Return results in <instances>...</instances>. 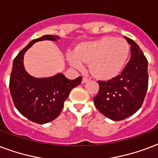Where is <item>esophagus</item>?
<instances>
[{"label":"esophagus","mask_w":158,"mask_h":158,"mask_svg":"<svg viewBox=\"0 0 158 158\" xmlns=\"http://www.w3.org/2000/svg\"><path fill=\"white\" fill-rule=\"evenodd\" d=\"M89 79H88V78H85V77H84L83 79H82V82H83V83H87V82H89Z\"/></svg>","instance_id":"obj_1"}]
</instances>
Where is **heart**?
<instances>
[{
  "instance_id": "obj_1",
  "label": "heart",
  "mask_w": 158,
  "mask_h": 158,
  "mask_svg": "<svg viewBox=\"0 0 158 158\" xmlns=\"http://www.w3.org/2000/svg\"><path fill=\"white\" fill-rule=\"evenodd\" d=\"M130 55V45L124 38L102 37L97 40L81 43L74 52L67 54V60L73 68L82 70L84 63L98 79H111L123 71Z\"/></svg>"
}]
</instances>
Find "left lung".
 Segmentation results:
<instances>
[{
  "label": "left lung",
  "mask_w": 158,
  "mask_h": 158,
  "mask_svg": "<svg viewBox=\"0 0 158 158\" xmlns=\"http://www.w3.org/2000/svg\"><path fill=\"white\" fill-rule=\"evenodd\" d=\"M125 38L130 45V61L118 76L98 81L99 92L94 98L99 111L116 121L134 115L141 107L148 84L146 57L135 42Z\"/></svg>",
  "instance_id": "8db88e82"
}]
</instances>
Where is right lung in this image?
Segmentation results:
<instances>
[{"label": "right lung", "mask_w": 158, "mask_h": 158, "mask_svg": "<svg viewBox=\"0 0 158 158\" xmlns=\"http://www.w3.org/2000/svg\"><path fill=\"white\" fill-rule=\"evenodd\" d=\"M60 38L56 35H44L31 41L13 61L10 90L14 104L23 116L38 124H45L56 119L70 91L81 84V77L70 80L59 73L48 78H35L26 71L23 56L34 43Z\"/></svg>", "instance_id": "add662e5"}]
</instances>
